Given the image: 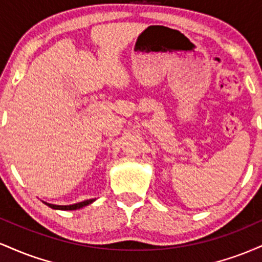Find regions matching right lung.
<instances>
[{
  "mask_svg": "<svg viewBox=\"0 0 262 262\" xmlns=\"http://www.w3.org/2000/svg\"><path fill=\"white\" fill-rule=\"evenodd\" d=\"M95 200H96V198H95ZM95 200H86V201H83V202L70 204V206H58V204H50V203H47V202H44V203L47 204V206H49L50 208H53V209H60V210H76V209L82 208V207L89 206V204H91L92 202H95Z\"/></svg>",
  "mask_w": 262,
  "mask_h": 262,
  "instance_id": "obj_1",
  "label": "right lung"
}]
</instances>
